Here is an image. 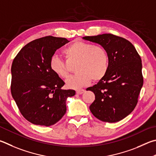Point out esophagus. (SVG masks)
<instances>
[{
    "label": "esophagus",
    "instance_id": "34e87169",
    "mask_svg": "<svg viewBox=\"0 0 156 156\" xmlns=\"http://www.w3.org/2000/svg\"><path fill=\"white\" fill-rule=\"evenodd\" d=\"M84 92V89H79L76 90V93L78 95H81L83 94V93Z\"/></svg>",
    "mask_w": 156,
    "mask_h": 156
}]
</instances>
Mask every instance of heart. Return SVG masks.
Wrapping results in <instances>:
<instances>
[{"mask_svg": "<svg viewBox=\"0 0 156 156\" xmlns=\"http://www.w3.org/2000/svg\"><path fill=\"white\" fill-rule=\"evenodd\" d=\"M64 55L69 61L77 62V74L66 80L70 89H80L88 85L91 80H101L106 75L109 66V57L104 48L84 41H75L64 49ZM50 67L52 72L61 78L69 75L65 62L58 56L50 58Z\"/></svg>", "mask_w": 156, "mask_h": 156, "instance_id": "1", "label": "heart"}]
</instances>
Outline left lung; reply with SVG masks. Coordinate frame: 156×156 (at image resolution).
<instances>
[{
  "label": "left lung",
  "mask_w": 156,
  "mask_h": 156,
  "mask_svg": "<svg viewBox=\"0 0 156 156\" xmlns=\"http://www.w3.org/2000/svg\"><path fill=\"white\" fill-rule=\"evenodd\" d=\"M83 39L101 45L109 57L106 75L87 89L95 96L89 107L90 112L104 122L122 120L135 108L143 85L140 56L128 40L112 34Z\"/></svg>",
  "instance_id": "left-lung-1"
}]
</instances>
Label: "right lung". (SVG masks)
Instances as JSON below:
<instances>
[{
  "instance_id": "add662e5",
  "label": "right lung",
  "mask_w": 156,
  "mask_h": 156,
  "mask_svg": "<svg viewBox=\"0 0 156 156\" xmlns=\"http://www.w3.org/2000/svg\"><path fill=\"white\" fill-rule=\"evenodd\" d=\"M66 38L46 36L24 46L11 66V95L22 116L35 125L50 126L66 114V100L74 90L61 89L65 83L52 72L50 61Z\"/></svg>"
}]
</instances>
